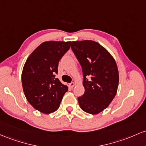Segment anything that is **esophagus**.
<instances>
[{
	"label": "esophagus",
	"instance_id": "1",
	"mask_svg": "<svg viewBox=\"0 0 146 146\" xmlns=\"http://www.w3.org/2000/svg\"><path fill=\"white\" fill-rule=\"evenodd\" d=\"M74 86H75V83H74V82H72L71 83H70V84H69V86H70V88H74Z\"/></svg>",
	"mask_w": 146,
	"mask_h": 146
}]
</instances>
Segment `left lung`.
Instances as JSON below:
<instances>
[{
    "label": "left lung",
    "mask_w": 146,
    "mask_h": 146,
    "mask_svg": "<svg viewBox=\"0 0 146 146\" xmlns=\"http://www.w3.org/2000/svg\"><path fill=\"white\" fill-rule=\"evenodd\" d=\"M71 47L83 74L85 93L78 97V104L86 112L99 114L108 107L117 94L119 81L117 63L97 42L72 41Z\"/></svg>",
    "instance_id": "1"
}]
</instances>
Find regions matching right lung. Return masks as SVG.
<instances>
[{
  "mask_svg": "<svg viewBox=\"0 0 146 146\" xmlns=\"http://www.w3.org/2000/svg\"><path fill=\"white\" fill-rule=\"evenodd\" d=\"M71 42L45 41L26 60L21 79L25 96L39 112L50 114L60 106L68 87L55 78L58 62L70 49Z\"/></svg>",
  "mask_w": 146,
  "mask_h": 146,
  "instance_id": "right-lung-1",
  "label": "right lung"
}]
</instances>
